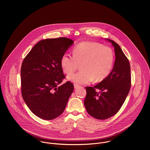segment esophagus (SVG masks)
Instances as JSON below:
<instances>
[{"instance_id":"obj_1","label":"esophagus","mask_w":150,"mask_h":150,"mask_svg":"<svg viewBox=\"0 0 150 150\" xmlns=\"http://www.w3.org/2000/svg\"><path fill=\"white\" fill-rule=\"evenodd\" d=\"M78 87H79V85H78V84H74V88L75 89H77Z\"/></svg>"}]
</instances>
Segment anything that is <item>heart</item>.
Returning <instances> with one entry per match:
<instances>
[{"mask_svg":"<svg viewBox=\"0 0 150 150\" xmlns=\"http://www.w3.org/2000/svg\"><path fill=\"white\" fill-rule=\"evenodd\" d=\"M73 57L64 53L61 59V67L66 74H70L79 65V73L67 76V79L77 84H86L105 79L111 72L114 61L112 50L96 42H83L73 49Z\"/></svg>","mask_w":150,"mask_h":150,"instance_id":"heart-1","label":"heart"}]
</instances>
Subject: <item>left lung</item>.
<instances>
[{
    "mask_svg": "<svg viewBox=\"0 0 150 150\" xmlns=\"http://www.w3.org/2000/svg\"><path fill=\"white\" fill-rule=\"evenodd\" d=\"M114 48L115 60L110 74L93 87L86 86L84 106L88 113L98 120H106L115 115L122 107L131 85L130 67L120 46L105 39ZM98 88L100 93L95 91Z\"/></svg>",
    "mask_w": 150,
    "mask_h": 150,
    "instance_id": "obj_1",
    "label": "left lung"
}]
</instances>
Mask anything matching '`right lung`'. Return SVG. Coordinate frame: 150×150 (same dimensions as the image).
<instances>
[{
    "label": "right lung",
    "instance_id": "right-lung-1",
    "mask_svg": "<svg viewBox=\"0 0 150 150\" xmlns=\"http://www.w3.org/2000/svg\"><path fill=\"white\" fill-rule=\"evenodd\" d=\"M74 42L66 38L40 41L24 58L21 69L22 98L38 117L51 120L64 111L74 86L67 81L61 65L62 56Z\"/></svg>",
    "mask_w": 150,
    "mask_h": 150
}]
</instances>
